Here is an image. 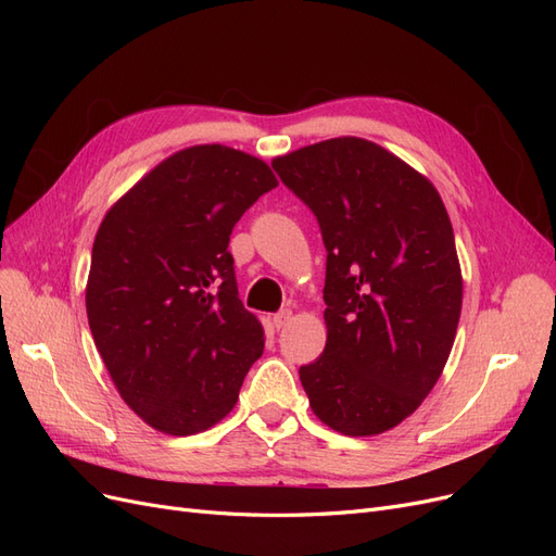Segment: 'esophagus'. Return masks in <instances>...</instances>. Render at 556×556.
<instances>
[{"label":"esophagus","instance_id":"obj_1","mask_svg":"<svg viewBox=\"0 0 556 556\" xmlns=\"http://www.w3.org/2000/svg\"><path fill=\"white\" fill-rule=\"evenodd\" d=\"M290 319H292V311L290 308H282V311H278L274 315V325H276V329H285V327L290 325Z\"/></svg>","mask_w":556,"mask_h":556}]
</instances>
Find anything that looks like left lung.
Masks as SVG:
<instances>
[{"mask_svg":"<svg viewBox=\"0 0 556 556\" xmlns=\"http://www.w3.org/2000/svg\"><path fill=\"white\" fill-rule=\"evenodd\" d=\"M271 166L313 211L327 248V345L299 368L311 408L345 435L382 433L427 399L457 333L462 271L443 199L355 137Z\"/></svg>","mask_w":556,"mask_h":556,"instance_id":"8db88e82","label":"left lung"}]
</instances>
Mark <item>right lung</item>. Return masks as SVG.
I'll list each match as a JSON object with an SVG mask.
<instances>
[{
    "label": "right lung",
    "instance_id": "obj_1",
    "mask_svg": "<svg viewBox=\"0 0 556 556\" xmlns=\"http://www.w3.org/2000/svg\"><path fill=\"white\" fill-rule=\"evenodd\" d=\"M278 185L227 146H194L157 164L106 213L86 290L94 345L127 406L150 427L190 435L233 408L264 350L243 308L231 229Z\"/></svg>",
    "mask_w": 556,
    "mask_h": 556
}]
</instances>
